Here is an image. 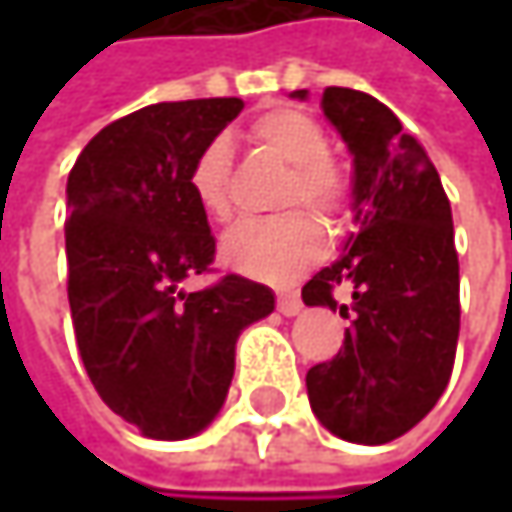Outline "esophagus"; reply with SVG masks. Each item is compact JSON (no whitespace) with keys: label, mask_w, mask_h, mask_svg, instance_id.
<instances>
[{"label":"esophagus","mask_w":512,"mask_h":512,"mask_svg":"<svg viewBox=\"0 0 512 512\" xmlns=\"http://www.w3.org/2000/svg\"><path fill=\"white\" fill-rule=\"evenodd\" d=\"M278 311H281L284 317H296V314L302 311V299L293 296V293H281V296H278Z\"/></svg>","instance_id":"34e87169"}]
</instances>
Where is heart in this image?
I'll return each mask as SVG.
<instances>
[{"instance_id":"obj_1","label":"heart","mask_w":512,"mask_h":512,"mask_svg":"<svg viewBox=\"0 0 512 512\" xmlns=\"http://www.w3.org/2000/svg\"><path fill=\"white\" fill-rule=\"evenodd\" d=\"M252 142L266 154L290 165V180L281 195V207L305 204L317 216H338L347 204V174L329 159V139L323 127L296 109H272L260 115ZM189 195L198 210L213 222L231 219V145L228 139H210L189 165ZM323 252V234L308 213H284L266 222L237 225L222 240V260L240 275L269 284H287L299 278Z\"/></svg>"}]
</instances>
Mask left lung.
Listing matches in <instances>:
<instances>
[{
    "label": "left lung",
    "mask_w": 512,
    "mask_h": 512,
    "mask_svg": "<svg viewBox=\"0 0 512 512\" xmlns=\"http://www.w3.org/2000/svg\"><path fill=\"white\" fill-rule=\"evenodd\" d=\"M308 100V91H293ZM323 115L353 156V222L344 255L305 287L311 308L353 317L338 356L305 376L317 421L344 442L409 433L448 388L460 338V260L451 201L421 142L376 97L326 88Z\"/></svg>",
    "instance_id": "obj_1"
}]
</instances>
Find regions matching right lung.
Masks as SVG:
<instances>
[{
  "mask_svg": "<svg viewBox=\"0 0 512 512\" xmlns=\"http://www.w3.org/2000/svg\"><path fill=\"white\" fill-rule=\"evenodd\" d=\"M243 109L240 97L145 106L103 127L67 177V299L103 403L142 436L180 442L222 412L237 338L275 311L243 275L186 293L216 255L189 165Z\"/></svg>",
  "mask_w": 512,
  "mask_h": 512,
  "instance_id": "1",
  "label": "right lung"
}]
</instances>
